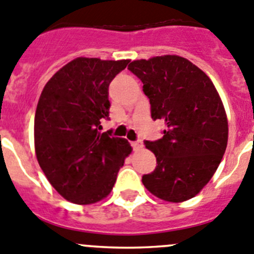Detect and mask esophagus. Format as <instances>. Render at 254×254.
Here are the masks:
<instances>
[{"instance_id": "esophagus-1", "label": "esophagus", "mask_w": 254, "mask_h": 254, "mask_svg": "<svg viewBox=\"0 0 254 254\" xmlns=\"http://www.w3.org/2000/svg\"><path fill=\"white\" fill-rule=\"evenodd\" d=\"M131 146H132V149H134V150H140V149L143 148V141H141V140L132 141Z\"/></svg>"}]
</instances>
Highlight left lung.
I'll list each match as a JSON object with an SVG mask.
<instances>
[{
  "mask_svg": "<svg viewBox=\"0 0 254 254\" xmlns=\"http://www.w3.org/2000/svg\"><path fill=\"white\" fill-rule=\"evenodd\" d=\"M127 68L143 82L151 119L165 123L162 139L144 141L156 167L141 182L163 200H188L210 181L226 151L228 122L219 95L209 77L181 56L136 60Z\"/></svg>",
  "mask_w": 254,
  "mask_h": 254,
  "instance_id": "left-lung-1",
  "label": "left lung"
}]
</instances>
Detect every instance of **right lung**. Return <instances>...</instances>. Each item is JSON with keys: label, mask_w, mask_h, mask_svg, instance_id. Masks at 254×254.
Here are the masks:
<instances>
[{"label": "right lung", "mask_w": 254, "mask_h": 254, "mask_svg": "<svg viewBox=\"0 0 254 254\" xmlns=\"http://www.w3.org/2000/svg\"><path fill=\"white\" fill-rule=\"evenodd\" d=\"M129 60L77 58L47 81L35 114V150L51 186L68 202L91 204L109 195L131 146L111 130L109 85Z\"/></svg>", "instance_id": "add662e5"}]
</instances>
